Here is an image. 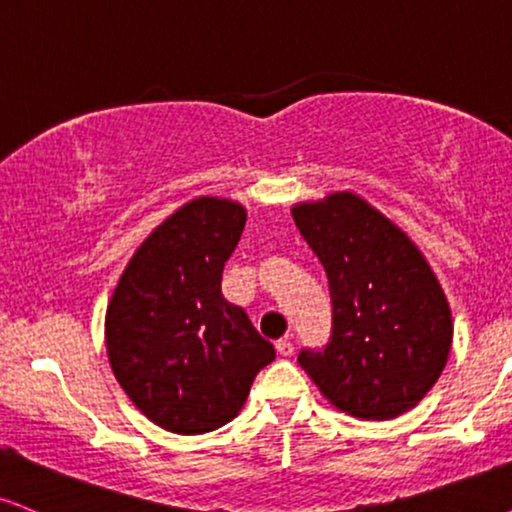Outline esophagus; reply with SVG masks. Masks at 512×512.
Returning <instances> with one entry per match:
<instances>
[{"label": "esophagus", "instance_id": "esophagus-1", "mask_svg": "<svg viewBox=\"0 0 512 512\" xmlns=\"http://www.w3.org/2000/svg\"><path fill=\"white\" fill-rule=\"evenodd\" d=\"M275 349H277V353H280V356H292L294 353V344H292V339H280V342L275 344Z\"/></svg>", "mask_w": 512, "mask_h": 512}]
</instances>
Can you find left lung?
<instances>
[{
	"mask_svg": "<svg viewBox=\"0 0 512 512\" xmlns=\"http://www.w3.org/2000/svg\"><path fill=\"white\" fill-rule=\"evenodd\" d=\"M323 263L332 332L299 365L325 399L361 420H391L434 387L451 351V308L418 246L351 192L292 208Z\"/></svg>",
	"mask_w": 512,
	"mask_h": 512,
	"instance_id": "left-lung-1",
	"label": "left lung"
}]
</instances>
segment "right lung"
Here are the masks:
<instances>
[{
  "label": "right lung",
  "instance_id": "add662e5",
  "mask_svg": "<svg viewBox=\"0 0 512 512\" xmlns=\"http://www.w3.org/2000/svg\"><path fill=\"white\" fill-rule=\"evenodd\" d=\"M244 206L201 197L144 239L111 296L113 375L151 422L204 434L239 413L275 349L223 296V268L242 237Z\"/></svg>",
  "mask_w": 512,
  "mask_h": 512
}]
</instances>
